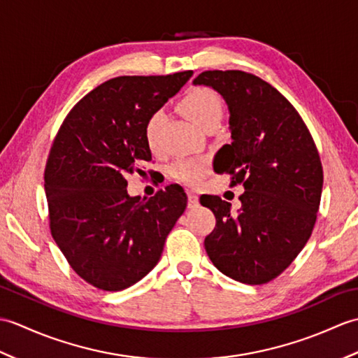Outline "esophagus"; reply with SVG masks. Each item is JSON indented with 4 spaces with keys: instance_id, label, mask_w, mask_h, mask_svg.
<instances>
[{
    "instance_id": "1",
    "label": "esophagus",
    "mask_w": 358,
    "mask_h": 358,
    "mask_svg": "<svg viewBox=\"0 0 358 358\" xmlns=\"http://www.w3.org/2000/svg\"><path fill=\"white\" fill-rule=\"evenodd\" d=\"M199 204V196L194 192H187V208H195Z\"/></svg>"
}]
</instances>
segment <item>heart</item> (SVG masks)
Here are the masks:
<instances>
[{
  "label": "heart",
  "mask_w": 358,
  "mask_h": 358,
  "mask_svg": "<svg viewBox=\"0 0 358 358\" xmlns=\"http://www.w3.org/2000/svg\"><path fill=\"white\" fill-rule=\"evenodd\" d=\"M181 110L191 118L195 124L206 127L212 121H220L223 117V101L217 92L208 87H195L181 100ZM166 115L163 109H157L149 115L144 126V140L150 149L158 144V135L162 131ZM209 171L208 159L203 158H180L169 167V173L180 183L195 186L206 177Z\"/></svg>",
  "instance_id": "heart-1"
}]
</instances>
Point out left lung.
I'll return each instance as SVG.
<instances>
[{"instance_id":"obj_1","label":"left lung","mask_w":358,"mask_h":358,"mask_svg":"<svg viewBox=\"0 0 358 358\" xmlns=\"http://www.w3.org/2000/svg\"><path fill=\"white\" fill-rule=\"evenodd\" d=\"M229 106L232 143L218 150L217 173L243 185L241 208L217 195L200 201L215 215L204 249L218 271L246 285L277 278L313 234L320 208L323 166L305 121L269 83L243 71H204Z\"/></svg>"}]
</instances>
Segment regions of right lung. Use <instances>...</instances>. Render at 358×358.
<instances>
[{"instance_id": "1", "label": "right lung", "mask_w": 358, "mask_h": 358, "mask_svg": "<svg viewBox=\"0 0 358 358\" xmlns=\"http://www.w3.org/2000/svg\"><path fill=\"white\" fill-rule=\"evenodd\" d=\"M192 73L106 81L73 106L53 138L44 169L50 234L89 285L121 291L141 280L186 209L181 186L141 200L127 195L126 175L152 159L144 140L149 115Z\"/></svg>"}]
</instances>
